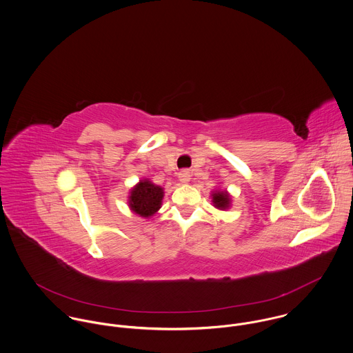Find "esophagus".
<instances>
[{"instance_id":"34e87169","label":"esophagus","mask_w":353,"mask_h":353,"mask_svg":"<svg viewBox=\"0 0 353 353\" xmlns=\"http://www.w3.org/2000/svg\"><path fill=\"white\" fill-rule=\"evenodd\" d=\"M177 176H179V180H180L183 184H187V183H190V180H191V173H190L187 169L179 172Z\"/></svg>"}]
</instances>
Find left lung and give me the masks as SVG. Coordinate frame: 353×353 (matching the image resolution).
Wrapping results in <instances>:
<instances>
[{"label":"left lung","mask_w":353,"mask_h":353,"mask_svg":"<svg viewBox=\"0 0 353 353\" xmlns=\"http://www.w3.org/2000/svg\"><path fill=\"white\" fill-rule=\"evenodd\" d=\"M211 196L214 207H216L218 210H228L230 207L232 197L226 191H215Z\"/></svg>","instance_id":"obj_1"}]
</instances>
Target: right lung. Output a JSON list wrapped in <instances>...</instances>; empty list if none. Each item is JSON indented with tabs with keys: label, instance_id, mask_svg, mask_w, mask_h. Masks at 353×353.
<instances>
[{
	"label": "right lung",
	"instance_id": "obj_1",
	"mask_svg": "<svg viewBox=\"0 0 353 353\" xmlns=\"http://www.w3.org/2000/svg\"><path fill=\"white\" fill-rule=\"evenodd\" d=\"M162 197L163 190L145 179L131 190L128 196V205L139 216L150 218L161 208Z\"/></svg>",
	"mask_w": 353,
	"mask_h": 353
}]
</instances>
